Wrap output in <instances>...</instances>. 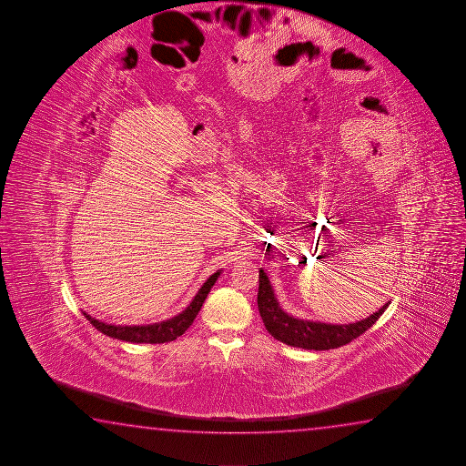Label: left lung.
<instances>
[{
  "instance_id": "1",
  "label": "left lung",
  "mask_w": 466,
  "mask_h": 466,
  "mask_svg": "<svg viewBox=\"0 0 466 466\" xmlns=\"http://www.w3.org/2000/svg\"><path fill=\"white\" fill-rule=\"evenodd\" d=\"M390 303L383 304L381 309L373 312L367 319L354 324H324L314 320H303L287 314L277 301L276 293L263 269H259V289H258V309L263 319L266 330L272 337L295 348L314 350V351H329L344 344L351 343L352 339L360 337L377 322L385 312Z\"/></svg>"
}]
</instances>
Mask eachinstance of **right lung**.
I'll use <instances>...</instances> for the list:
<instances>
[{"label": "right lung", "mask_w": 466, "mask_h": 466, "mask_svg": "<svg viewBox=\"0 0 466 466\" xmlns=\"http://www.w3.org/2000/svg\"><path fill=\"white\" fill-rule=\"evenodd\" d=\"M219 274H221V270H216L213 276L208 277V280L200 287V290L197 291L192 303L182 310L181 314H177L168 320H163V322L150 325H112L107 322H99L97 319L91 318L86 312H83V314L97 330L107 337L129 341V343H168V341L181 337L182 333L192 325L198 310L202 308L205 298L208 297L209 290L215 285Z\"/></svg>", "instance_id": "obj_1"}]
</instances>
